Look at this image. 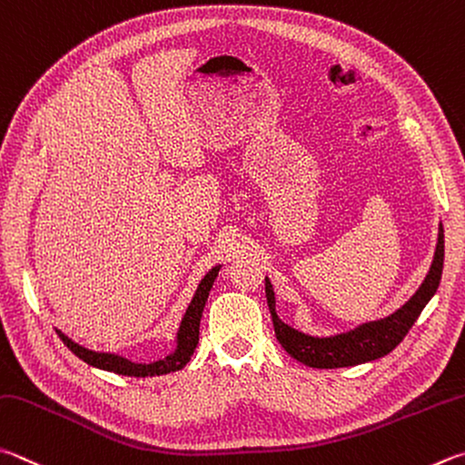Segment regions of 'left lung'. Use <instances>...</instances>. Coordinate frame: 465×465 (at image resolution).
Masks as SVG:
<instances>
[{"label": "left lung", "mask_w": 465, "mask_h": 465, "mask_svg": "<svg viewBox=\"0 0 465 465\" xmlns=\"http://www.w3.org/2000/svg\"><path fill=\"white\" fill-rule=\"evenodd\" d=\"M443 258H445V240H443V225H439L437 233V248L431 262V268L420 282L419 291L404 302L401 309H396L392 315L368 321L350 331L335 333L329 337H315L299 331L286 325L281 317L276 315V301L274 289L270 278L266 276V301L270 315H272L276 340L281 341L282 348L291 353L294 360L302 361L311 368H348L366 364L391 353L399 345L409 329L415 325L420 311L431 301L433 294L439 289L443 272Z\"/></svg>", "instance_id": "left-lung-1"}]
</instances>
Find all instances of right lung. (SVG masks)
<instances>
[{
	"mask_svg": "<svg viewBox=\"0 0 465 465\" xmlns=\"http://www.w3.org/2000/svg\"><path fill=\"white\" fill-rule=\"evenodd\" d=\"M219 268L222 266H213L203 278H201L197 291H195V294H193L187 311H184L183 321L179 325V331H176L174 351H171L168 356L160 358L156 361H150V364H138V361L124 358V356H120V353L95 351V350L83 348V345L74 343L71 337H66L63 331H58V337H61L66 348H69L74 356L85 361V364H89L93 368H99V370H107V372H115L122 376L146 378V376L171 374V372H176V370H183L184 366H187V361L191 360L193 351H195L197 343H199V323H201V317H203V309H205V302L209 297V291L215 282Z\"/></svg>",
	"mask_w": 465,
	"mask_h": 465,
	"instance_id": "1",
	"label": "right lung"
}]
</instances>
